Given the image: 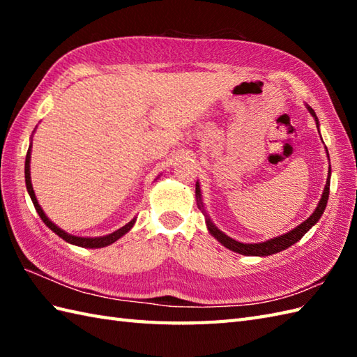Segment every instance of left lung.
<instances>
[{
    "instance_id": "1",
    "label": "left lung",
    "mask_w": 357,
    "mask_h": 357,
    "mask_svg": "<svg viewBox=\"0 0 357 357\" xmlns=\"http://www.w3.org/2000/svg\"><path fill=\"white\" fill-rule=\"evenodd\" d=\"M308 110L316 118L314 110L312 107H308ZM316 121H317V118H316ZM327 153H328V151H327ZM196 195H198V198H201V190H199V185L198 184H196ZM328 195H330V174H328L327 184H325V188H324L322 198H321L319 204H317L316 210L313 211V215L310 216L307 221H304L301 225L296 227V229H293L291 231H288L287 234H282V236H278L275 239H270V241H265V242H259V244H242V242H238V241L229 238L221 230H218L216 227L210 222V219H207V227H208L210 233L213 234V236L219 242H221L224 247L231 250V252H236V253L244 255V256H268V255H275V253L282 252V250H285L288 247H291L293 244H296V242H298L310 229H312V227L317 221H319L325 207H327Z\"/></svg>"
}]
</instances>
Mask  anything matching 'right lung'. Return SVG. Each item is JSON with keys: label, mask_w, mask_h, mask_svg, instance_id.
Wrapping results in <instances>:
<instances>
[{"label": "right lung", "mask_w": 357, "mask_h": 357, "mask_svg": "<svg viewBox=\"0 0 357 357\" xmlns=\"http://www.w3.org/2000/svg\"><path fill=\"white\" fill-rule=\"evenodd\" d=\"M24 173H26V187H27V192L30 195V199H32L33 206H35V208L38 211V215H40V218L43 219V222L47 225L52 231H55L59 238H63L64 241L70 242V244H73V245L87 247V248H101V247H105V245H110L115 241H118L121 236H123V234H126L128 230H130L132 227H133V224H135V219H132L130 222L126 224L124 227H121L119 230L107 234V236H101V238H78V236H72V234H67L64 230H61V229H59V227H56L55 224L50 221L47 216L44 215L43 208L40 207V204H38V201H36V196H35V192H33L32 183H30V147H29L27 155H26Z\"/></svg>", "instance_id": "obj_1"}]
</instances>
